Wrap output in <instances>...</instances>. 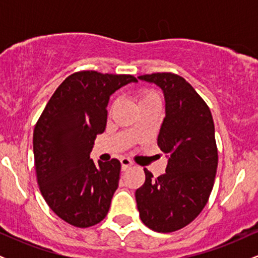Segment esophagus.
<instances>
[{"label": "esophagus", "mask_w": 258, "mask_h": 258, "mask_svg": "<svg viewBox=\"0 0 258 258\" xmlns=\"http://www.w3.org/2000/svg\"><path fill=\"white\" fill-rule=\"evenodd\" d=\"M132 166H133V162L131 161V160L127 159V158L121 159V168H122V171L128 170V168Z\"/></svg>", "instance_id": "34e87169"}]
</instances>
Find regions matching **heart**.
<instances>
[{"label":"heart","mask_w":258,"mask_h":258,"mask_svg":"<svg viewBox=\"0 0 258 258\" xmlns=\"http://www.w3.org/2000/svg\"><path fill=\"white\" fill-rule=\"evenodd\" d=\"M137 98H138V105L139 106L148 104V103L156 102V100H160L159 94L153 90H142V91H139Z\"/></svg>","instance_id":"heart-1"}]
</instances>
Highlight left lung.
Segmentation results:
<instances>
[{
  "label": "left lung",
  "mask_w": 258,
  "mask_h": 258,
  "mask_svg": "<svg viewBox=\"0 0 258 258\" xmlns=\"http://www.w3.org/2000/svg\"><path fill=\"white\" fill-rule=\"evenodd\" d=\"M138 79L164 91L166 116L158 146L168 158L166 172L158 178L144 168L146 182L136 190L139 217L155 232H176L199 216L214 188L218 165L214 119L182 76L155 73Z\"/></svg>",
  "instance_id": "8db88e82"
}]
</instances>
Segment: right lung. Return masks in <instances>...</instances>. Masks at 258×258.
Here are the masks:
<instances>
[{"label":"right lung","mask_w":258,"mask_h":258,"mask_svg":"<svg viewBox=\"0 0 258 258\" xmlns=\"http://www.w3.org/2000/svg\"><path fill=\"white\" fill-rule=\"evenodd\" d=\"M132 75L74 73L59 85L34 128L37 183L47 205L74 227L96 226L108 215L121 164L90 159L97 135L104 132L109 98Z\"/></svg>","instance_id":"1"}]
</instances>
